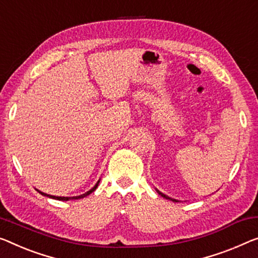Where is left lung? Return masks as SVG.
I'll list each match as a JSON object with an SVG mask.
<instances>
[{
	"label": "left lung",
	"mask_w": 258,
	"mask_h": 258,
	"mask_svg": "<svg viewBox=\"0 0 258 258\" xmlns=\"http://www.w3.org/2000/svg\"><path fill=\"white\" fill-rule=\"evenodd\" d=\"M156 192H157V194H159L160 196H162V197L163 198H166V199H169V201H171V202H175V203H177V201H176V199H172V198H170V197H168V196H166V195H163L162 194V192H160L159 190H157L156 189Z\"/></svg>",
	"instance_id": "1"
}]
</instances>
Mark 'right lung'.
Masks as SVG:
<instances>
[{
	"mask_svg": "<svg viewBox=\"0 0 258 258\" xmlns=\"http://www.w3.org/2000/svg\"><path fill=\"white\" fill-rule=\"evenodd\" d=\"M99 180L101 179H98V182L95 184V186L94 187H91V189L89 190V191H87L86 194H83V195H80V196H75V197H57V196H52V195H47V194H44V192H41V191H39L38 189H36L38 192H39L40 195H43V196H45V197H48V198H52V199H56V201H62V202H67V201H71V199H81V198H84V197H87V196H89L91 192H94L96 189H97V186H98V184H99Z\"/></svg>",
	"mask_w": 258,
	"mask_h": 258,
	"instance_id": "1",
	"label": "right lung"
}]
</instances>
